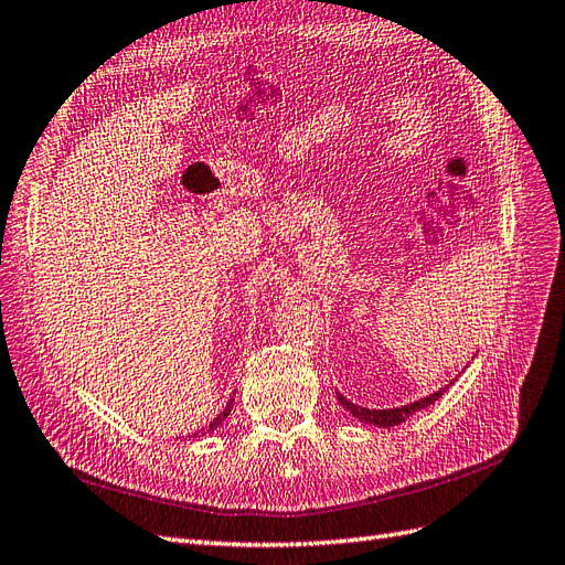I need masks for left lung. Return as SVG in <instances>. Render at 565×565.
Listing matches in <instances>:
<instances>
[{
    "label": "left lung",
    "instance_id": "obj_1",
    "mask_svg": "<svg viewBox=\"0 0 565 565\" xmlns=\"http://www.w3.org/2000/svg\"><path fill=\"white\" fill-rule=\"evenodd\" d=\"M463 373V371H461ZM456 380V377H454ZM454 380L449 385H454ZM449 385H445V387H439L437 392H433V394H428V396H423V399H418V402H411V404H404V406H396V408H365V406H359V404H352L347 399L344 394H340L338 392V402L349 411V414H352L354 418H359L361 423H369V425H377V428H394V425H399V423H404L406 418H411L414 414H418L420 408H425V406H430V404H435L441 394H445V390L449 387Z\"/></svg>",
    "mask_w": 565,
    "mask_h": 565
}]
</instances>
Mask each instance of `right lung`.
<instances>
[{"label":"right lung","mask_w":565,"mask_h":565,"mask_svg":"<svg viewBox=\"0 0 565 565\" xmlns=\"http://www.w3.org/2000/svg\"><path fill=\"white\" fill-rule=\"evenodd\" d=\"M233 402H235V396H231V402H227V404H225V408L221 411V414H218L216 418H213V420L209 423V428H206V430H204L202 435H206L209 430H216V428H218V425H221V423L225 420V416H227V414H231V408H233ZM196 435H200V433H194V437H196Z\"/></svg>","instance_id":"obj_1"}]
</instances>
